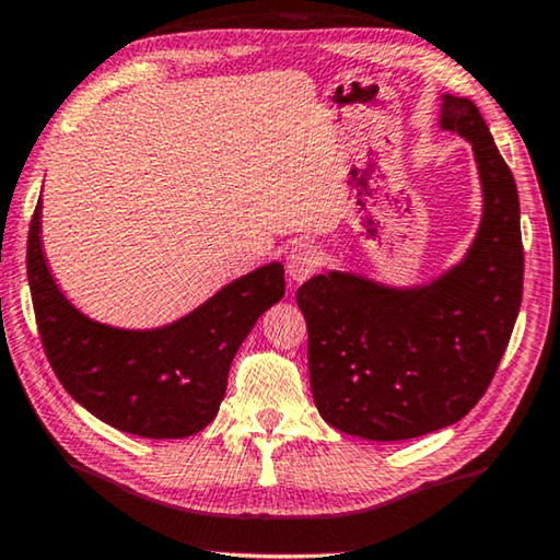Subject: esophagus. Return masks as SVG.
Instances as JSON below:
<instances>
[{"label": "esophagus", "mask_w": 560, "mask_h": 560, "mask_svg": "<svg viewBox=\"0 0 560 560\" xmlns=\"http://www.w3.org/2000/svg\"><path fill=\"white\" fill-rule=\"evenodd\" d=\"M320 267V253L313 245H295L288 255V278L293 285H300L313 278Z\"/></svg>", "instance_id": "1"}]
</instances>
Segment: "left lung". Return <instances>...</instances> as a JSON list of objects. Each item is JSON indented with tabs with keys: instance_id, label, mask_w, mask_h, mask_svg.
<instances>
[{
	"instance_id": "obj_1",
	"label": "left lung",
	"mask_w": 560,
	"mask_h": 560,
	"mask_svg": "<svg viewBox=\"0 0 560 560\" xmlns=\"http://www.w3.org/2000/svg\"><path fill=\"white\" fill-rule=\"evenodd\" d=\"M442 128L472 143L482 222L465 260L424 288L348 272L300 285L315 407L330 427L399 442L450 427L488 392L523 300L513 172L469 98L444 95Z\"/></svg>"
}]
</instances>
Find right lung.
Listing matches in <instances>:
<instances>
[{
  "label": "right lung",
  "mask_w": 560,
  "mask_h": 560,
  "mask_svg": "<svg viewBox=\"0 0 560 560\" xmlns=\"http://www.w3.org/2000/svg\"><path fill=\"white\" fill-rule=\"evenodd\" d=\"M30 222L27 278L47 361L72 399L120 432L182 440L217 417L232 359L257 318L285 295L270 262L230 282L186 318L156 330H120L85 318L55 285Z\"/></svg>",
  "instance_id": "add662e5"
}]
</instances>
